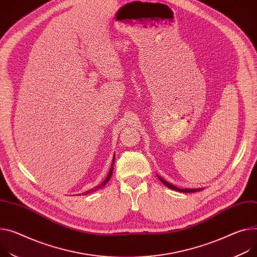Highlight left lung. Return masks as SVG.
<instances>
[{
    "label": "left lung",
    "mask_w": 257,
    "mask_h": 257,
    "mask_svg": "<svg viewBox=\"0 0 257 257\" xmlns=\"http://www.w3.org/2000/svg\"><path fill=\"white\" fill-rule=\"evenodd\" d=\"M157 178H159L168 188H171V189H174V190H177V191H180V192H196V191H200V190L204 189V188H179V187L173 185L172 183L166 181L164 178H162V177L159 176V175H157Z\"/></svg>",
    "instance_id": "left-lung-1"
}]
</instances>
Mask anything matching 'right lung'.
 I'll return each mask as SVG.
<instances>
[{"label":"right lung","mask_w":257,"mask_h":257,"mask_svg":"<svg viewBox=\"0 0 257 257\" xmlns=\"http://www.w3.org/2000/svg\"><path fill=\"white\" fill-rule=\"evenodd\" d=\"M114 163H115V155H113L112 165H111V168H110V170H109V172H108V175H107V177H106V178H105V180H104L102 183H100V184H98V185H96L95 187H93V188H91V189H89V190H87V191H84V192H82V193H79L78 195H80V194L86 195V194H88V193H91V192H93V191H96V190H98V189L103 188V187H104V186L107 184V182L110 180V178H111L112 173H113V167H114Z\"/></svg>","instance_id":"add662e5"}]
</instances>
